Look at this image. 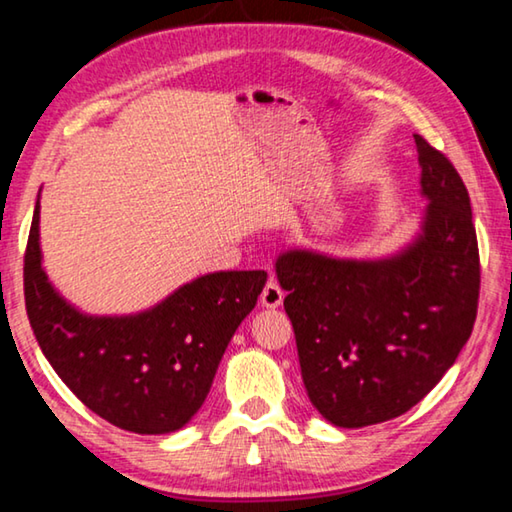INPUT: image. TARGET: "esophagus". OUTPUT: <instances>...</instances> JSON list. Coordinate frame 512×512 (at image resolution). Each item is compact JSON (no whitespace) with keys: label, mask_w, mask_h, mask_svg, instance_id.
I'll use <instances>...</instances> for the list:
<instances>
[{"label":"esophagus","mask_w":512,"mask_h":512,"mask_svg":"<svg viewBox=\"0 0 512 512\" xmlns=\"http://www.w3.org/2000/svg\"><path fill=\"white\" fill-rule=\"evenodd\" d=\"M259 300H262L264 307H269V310H273V307H280L282 300H285V291L280 289V285L275 280H269L262 289V296H259Z\"/></svg>","instance_id":"obj_1"}]
</instances>
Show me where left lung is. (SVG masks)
Here are the masks:
<instances>
[{
	"label": "left lung",
	"instance_id": "1",
	"mask_svg": "<svg viewBox=\"0 0 512 512\" xmlns=\"http://www.w3.org/2000/svg\"><path fill=\"white\" fill-rule=\"evenodd\" d=\"M415 143L428 205L408 248L385 259L289 250L275 262L307 396L342 428L417 405L476 321L481 262L469 193L440 150L419 134Z\"/></svg>",
	"mask_w": 512,
	"mask_h": 512
}]
</instances>
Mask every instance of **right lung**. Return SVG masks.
<instances>
[{
	"label": "right lung",
	"instance_id": "1",
	"mask_svg": "<svg viewBox=\"0 0 512 512\" xmlns=\"http://www.w3.org/2000/svg\"><path fill=\"white\" fill-rule=\"evenodd\" d=\"M36 202L24 303L36 342L72 394L123 431L173 433L200 410L234 330L266 285L264 271L202 275L152 310L88 316L66 303L40 264Z\"/></svg>",
	"mask_w": 512,
	"mask_h": 512
}]
</instances>
